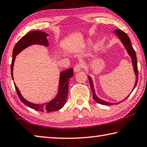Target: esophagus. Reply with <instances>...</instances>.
I'll return each instance as SVG.
<instances>
[{
  "instance_id": "1",
  "label": "esophagus",
  "mask_w": 147,
  "mask_h": 147,
  "mask_svg": "<svg viewBox=\"0 0 147 147\" xmlns=\"http://www.w3.org/2000/svg\"><path fill=\"white\" fill-rule=\"evenodd\" d=\"M84 67V64L82 63H77L75 66L74 67V72H78L80 71H81V69Z\"/></svg>"
}]
</instances>
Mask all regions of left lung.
I'll use <instances>...</instances> for the list:
<instances>
[{
    "label": "left lung",
    "mask_w": 147,
    "mask_h": 147,
    "mask_svg": "<svg viewBox=\"0 0 147 147\" xmlns=\"http://www.w3.org/2000/svg\"><path fill=\"white\" fill-rule=\"evenodd\" d=\"M114 33H115L117 36L119 37V38L121 40V41L123 42V44L124 46L126 48V49L128 53H129V55L130 56V57L132 58V65L133 67H134V73L136 74V84H135V86L134 87H136L137 85V83H138V63H137V58H136V53H135V51L134 49H133V47H132V45H131V42H130V40L129 38V37L128 36L127 34L125 33L124 31H123L121 30H119V29H116V30H114ZM88 78H89V81L90 83V87H91V90H92V94H93V98H94V100L98 102V103H100L101 105H113V103H109V102H107L105 101H103L102 100L100 99L99 98L97 97V96L96 95V93L94 91V85H93V83L91 78H90V77L89 76H88ZM130 96V94L128 96L127 98L129 97ZM127 98H125L124 100H125L127 99ZM124 100H123L121 101H123ZM121 102V101H120ZM119 102V103H120ZM114 104H116V103H114ZM118 104V103H116Z\"/></svg>",
    "instance_id": "1"
}]
</instances>
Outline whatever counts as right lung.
<instances>
[{"instance_id":"1","label":"right lung","mask_w":147,"mask_h":147,"mask_svg":"<svg viewBox=\"0 0 147 147\" xmlns=\"http://www.w3.org/2000/svg\"><path fill=\"white\" fill-rule=\"evenodd\" d=\"M47 36L48 34L43 31H31L18 41L13 51V59L11 60V77L13 79V64H14V61L17 55H18L20 51H22L23 49H24L25 48L30 46L31 45L33 44H40L42 45V46H47L48 44H49L47 40ZM73 69L72 68L62 71L60 74V86L57 96L52 101H51L50 102L43 104H34L29 102L28 101L25 100L22 97L19 90H18L15 84V87L18 96V98L24 104H25L26 105L35 111L50 113V112L60 110V109H62L64 106L67 98L69 79L72 76H73Z\"/></svg>"}]
</instances>
